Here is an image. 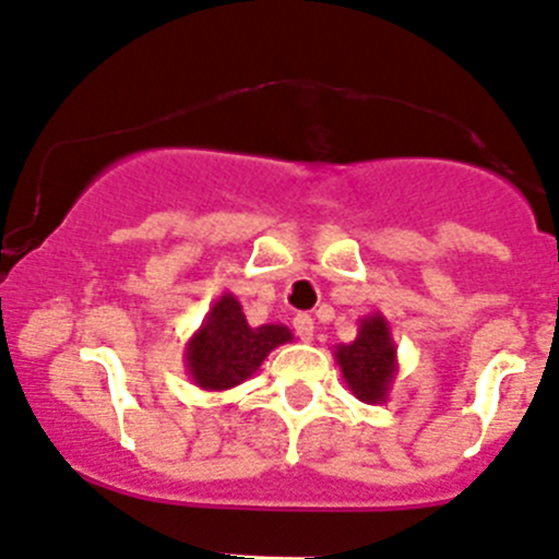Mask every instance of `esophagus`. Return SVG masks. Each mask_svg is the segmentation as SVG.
<instances>
[{
    "mask_svg": "<svg viewBox=\"0 0 559 559\" xmlns=\"http://www.w3.org/2000/svg\"><path fill=\"white\" fill-rule=\"evenodd\" d=\"M295 331H298V336L304 342L314 340V320H311V314H298V317H295Z\"/></svg>",
    "mask_w": 559,
    "mask_h": 559,
    "instance_id": "1",
    "label": "esophagus"
}]
</instances>
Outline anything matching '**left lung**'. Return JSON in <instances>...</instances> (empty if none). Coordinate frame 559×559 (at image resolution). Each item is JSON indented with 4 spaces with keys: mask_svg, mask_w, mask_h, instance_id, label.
<instances>
[{
    "mask_svg": "<svg viewBox=\"0 0 559 559\" xmlns=\"http://www.w3.org/2000/svg\"><path fill=\"white\" fill-rule=\"evenodd\" d=\"M334 359L356 399L365 404H386L392 381L399 376V345L381 311L361 317L356 340L334 345Z\"/></svg>",
    "mask_w": 559,
    "mask_h": 559,
    "instance_id": "8db88e82",
    "label": "left lung"
}]
</instances>
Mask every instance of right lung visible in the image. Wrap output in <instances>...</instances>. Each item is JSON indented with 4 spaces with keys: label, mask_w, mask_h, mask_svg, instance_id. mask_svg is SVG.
<instances>
[{
    "label": "right lung",
    "mask_w": 559,
    "mask_h": 559,
    "mask_svg": "<svg viewBox=\"0 0 559 559\" xmlns=\"http://www.w3.org/2000/svg\"><path fill=\"white\" fill-rule=\"evenodd\" d=\"M292 342V331L281 323L250 325L236 295L223 292L203 325L189 336L183 350L186 373L200 390H234L261 367L270 350Z\"/></svg>",
    "instance_id": "add662e5"
}]
</instances>
